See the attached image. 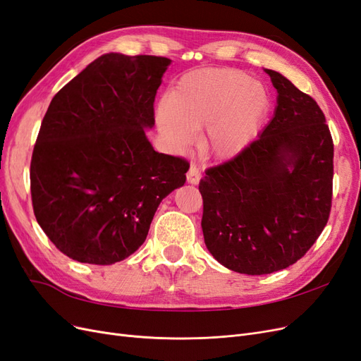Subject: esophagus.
Returning a JSON list of instances; mask_svg holds the SVG:
<instances>
[{"mask_svg": "<svg viewBox=\"0 0 361 361\" xmlns=\"http://www.w3.org/2000/svg\"><path fill=\"white\" fill-rule=\"evenodd\" d=\"M187 179L192 185H197L200 182V170L197 166H195V164H191V167L187 173Z\"/></svg>", "mask_w": 361, "mask_h": 361, "instance_id": "obj_1", "label": "esophagus"}]
</instances>
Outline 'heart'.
<instances>
[{
	"label": "heart",
	"mask_w": 361,
	"mask_h": 361,
	"mask_svg": "<svg viewBox=\"0 0 361 361\" xmlns=\"http://www.w3.org/2000/svg\"><path fill=\"white\" fill-rule=\"evenodd\" d=\"M269 110L264 85L238 69H200L183 75L157 111L159 130L174 147L190 146L206 126L204 150L215 158L243 152Z\"/></svg>",
	"instance_id": "b5f03b06"
}]
</instances>
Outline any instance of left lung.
Segmentation results:
<instances>
[{
  "label": "left lung",
  "mask_w": 361,
  "mask_h": 361,
  "mask_svg": "<svg viewBox=\"0 0 361 361\" xmlns=\"http://www.w3.org/2000/svg\"><path fill=\"white\" fill-rule=\"evenodd\" d=\"M277 90L274 117L241 154L206 170L202 228L226 268L271 274L300 260L329 221L333 138L313 97L265 69Z\"/></svg>",
  "instance_id": "left-lung-1"
}]
</instances>
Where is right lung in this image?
<instances>
[{"instance_id": "add662e5", "label": "right lung", "mask_w": 361, "mask_h": 361, "mask_svg": "<svg viewBox=\"0 0 361 361\" xmlns=\"http://www.w3.org/2000/svg\"><path fill=\"white\" fill-rule=\"evenodd\" d=\"M170 59L104 54L52 97L32 150L36 220L63 255L111 265L146 241L190 164L146 137Z\"/></svg>"}]
</instances>
